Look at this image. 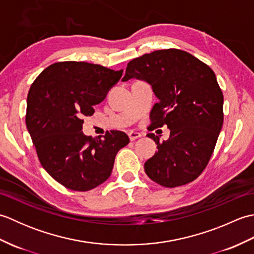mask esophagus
Masks as SVG:
<instances>
[{
  "mask_svg": "<svg viewBox=\"0 0 254 254\" xmlns=\"http://www.w3.org/2000/svg\"><path fill=\"white\" fill-rule=\"evenodd\" d=\"M141 136H142V134L138 132H135V131L128 132V137H130V141H135V139L139 138Z\"/></svg>",
  "mask_w": 254,
  "mask_h": 254,
  "instance_id": "1",
  "label": "esophagus"
}]
</instances>
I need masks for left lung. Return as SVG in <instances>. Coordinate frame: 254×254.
Wrapping results in <instances>:
<instances>
[{
	"instance_id": "8db88e82",
	"label": "left lung",
	"mask_w": 254,
	"mask_h": 254,
	"mask_svg": "<svg viewBox=\"0 0 254 254\" xmlns=\"http://www.w3.org/2000/svg\"><path fill=\"white\" fill-rule=\"evenodd\" d=\"M131 78L147 82L158 98L149 130H170L163 143L147 134L158 152L144 164L146 175L166 188L195 180L208 164L224 121V96L213 69L186 51L157 50L127 64L122 82Z\"/></svg>"
}]
</instances>
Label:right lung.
I'll return each mask as SVG.
<instances>
[{"label": "right lung", "instance_id": "1", "mask_svg": "<svg viewBox=\"0 0 254 254\" xmlns=\"http://www.w3.org/2000/svg\"><path fill=\"white\" fill-rule=\"evenodd\" d=\"M87 62H58L32 83L27 97L26 127L41 166L53 179L74 191H89L110 177L116 155L130 142L112 130L104 138L86 136L84 117L106 98L122 76Z\"/></svg>", "mask_w": 254, "mask_h": 254}]
</instances>
